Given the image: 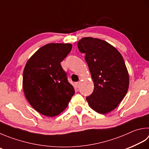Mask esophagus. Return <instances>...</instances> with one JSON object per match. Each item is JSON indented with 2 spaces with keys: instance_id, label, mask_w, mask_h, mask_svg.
<instances>
[{
  "instance_id": "34e87169",
  "label": "esophagus",
  "mask_w": 149,
  "mask_h": 149,
  "mask_svg": "<svg viewBox=\"0 0 149 149\" xmlns=\"http://www.w3.org/2000/svg\"><path fill=\"white\" fill-rule=\"evenodd\" d=\"M80 82H77L76 83V86H77V88H79L80 87Z\"/></svg>"
}]
</instances>
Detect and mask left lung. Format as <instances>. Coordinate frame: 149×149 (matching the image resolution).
I'll list each match as a JSON object with an SVG mask.
<instances>
[{
  "instance_id": "1",
  "label": "left lung",
  "mask_w": 149,
  "mask_h": 149,
  "mask_svg": "<svg viewBox=\"0 0 149 149\" xmlns=\"http://www.w3.org/2000/svg\"><path fill=\"white\" fill-rule=\"evenodd\" d=\"M78 48L85 60L94 82V90L86 97L95 111L106 114L113 110L124 99L129 86V75L124 59L113 46L104 40L83 38Z\"/></svg>"
}]
</instances>
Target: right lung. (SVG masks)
I'll use <instances>...</instances> for the list:
<instances>
[{"mask_svg":"<svg viewBox=\"0 0 149 149\" xmlns=\"http://www.w3.org/2000/svg\"><path fill=\"white\" fill-rule=\"evenodd\" d=\"M71 49L70 43L47 44L30 58L24 67V95L33 108L43 116H58L74 94L60 63Z\"/></svg>","mask_w":149,"mask_h":149,"instance_id":"obj_1","label":"right lung"}]
</instances>
